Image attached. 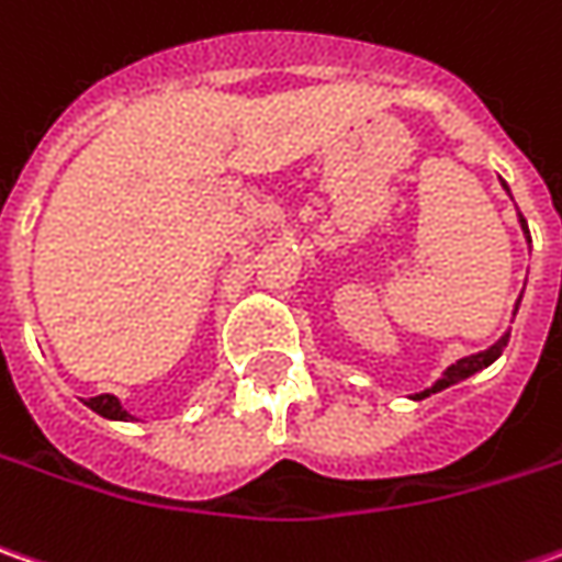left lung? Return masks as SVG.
<instances>
[{"instance_id": "obj_1", "label": "left lung", "mask_w": 562, "mask_h": 562, "mask_svg": "<svg viewBox=\"0 0 562 562\" xmlns=\"http://www.w3.org/2000/svg\"><path fill=\"white\" fill-rule=\"evenodd\" d=\"M504 189H507V183H504ZM510 192V189H507ZM519 223H522V233H526V239H529V226H526V217L519 214ZM532 243V239H529ZM519 307V304H516ZM507 341H510V333H504L501 339L494 341L492 348H485V351H479V355H470V358H460L457 363H451L445 373H441V379H436V385L432 389H426V392H419V395H414V401H423V397L436 395V392H441V389H448V385H454V382H460V379L473 376V373H479V370H485L488 363H494V360L501 358V351L507 348Z\"/></svg>"}]
</instances>
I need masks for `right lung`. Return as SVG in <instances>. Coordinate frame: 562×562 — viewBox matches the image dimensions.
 <instances>
[{
    "mask_svg": "<svg viewBox=\"0 0 562 562\" xmlns=\"http://www.w3.org/2000/svg\"><path fill=\"white\" fill-rule=\"evenodd\" d=\"M89 411H95L99 416H105V419H133V416L126 414L124 407H121V401L114 395H95L87 401Z\"/></svg>",
    "mask_w": 562,
    "mask_h": 562,
    "instance_id": "add662e5",
    "label": "right lung"
}]
</instances>
